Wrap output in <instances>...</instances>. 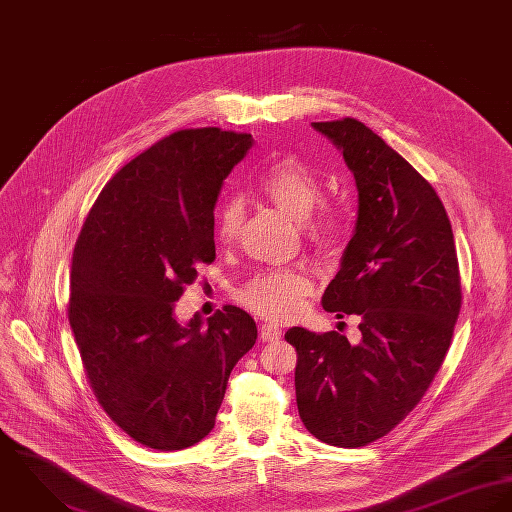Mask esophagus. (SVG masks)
<instances>
[{
  "instance_id": "34e87169",
  "label": "esophagus",
  "mask_w": 512,
  "mask_h": 512,
  "mask_svg": "<svg viewBox=\"0 0 512 512\" xmlns=\"http://www.w3.org/2000/svg\"><path fill=\"white\" fill-rule=\"evenodd\" d=\"M281 336H283V330H281L277 324L265 322V324L261 326V338H263V341L281 340Z\"/></svg>"
}]
</instances>
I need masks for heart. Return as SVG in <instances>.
Returning a JSON list of instances; mask_svg holds the SVG:
<instances>
[{
    "instance_id": "obj_1",
    "label": "heart",
    "mask_w": 512,
    "mask_h": 512,
    "mask_svg": "<svg viewBox=\"0 0 512 512\" xmlns=\"http://www.w3.org/2000/svg\"><path fill=\"white\" fill-rule=\"evenodd\" d=\"M257 188L296 222H306L320 206L324 196L320 178L296 159L273 163L259 176ZM243 220V202L239 198H228L216 216V233L220 241H235L243 228ZM343 228L340 214L332 208H324L316 220L306 224L308 237L320 247L336 245ZM312 286V277L304 269H273L245 284L239 298L247 308L265 318L290 320L302 312L304 300L312 292Z\"/></svg>"
}]
</instances>
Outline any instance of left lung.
Listing matches in <instances>:
<instances>
[{
    "mask_svg": "<svg viewBox=\"0 0 512 512\" xmlns=\"http://www.w3.org/2000/svg\"><path fill=\"white\" fill-rule=\"evenodd\" d=\"M343 155L357 220L322 306L361 318L359 343L290 328L298 414L312 436L361 448L420 402L438 373L461 308L454 231L436 190L357 119L312 123Z\"/></svg>",
    "mask_w": 512,
    "mask_h": 512,
    "instance_id": "left-lung-1",
    "label": "left lung"
}]
</instances>
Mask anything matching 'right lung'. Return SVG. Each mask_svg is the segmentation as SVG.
Wrapping results in <instances>:
<instances>
[{
    "mask_svg": "<svg viewBox=\"0 0 512 512\" xmlns=\"http://www.w3.org/2000/svg\"><path fill=\"white\" fill-rule=\"evenodd\" d=\"M253 147L218 127L176 131L104 186L78 235L68 320L98 402L135 442L174 452L214 424L255 320L224 306L206 322L174 314L198 265L216 259L214 208Z\"/></svg>",
    "mask_w": 512,
    "mask_h": 512,
    "instance_id": "obj_1",
    "label": "right lung"
}]
</instances>
